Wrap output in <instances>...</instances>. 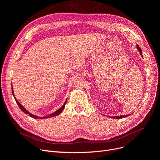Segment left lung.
Segmentation results:
<instances>
[{
  "label": "left lung",
  "instance_id": "1",
  "mask_svg": "<svg viewBox=\"0 0 160 160\" xmlns=\"http://www.w3.org/2000/svg\"><path fill=\"white\" fill-rule=\"evenodd\" d=\"M137 48H138V49L139 50V53H140V55H141V56L142 57H143V55H142V49H140V47H139V45H137ZM131 114H129V115H119V116H112V117H111V118H113V119H122V118H125V117H128V115H130Z\"/></svg>",
  "mask_w": 160,
  "mask_h": 160
}]
</instances>
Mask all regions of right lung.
Instances as JSON below:
<instances>
[{"label":"right lung","mask_w":160,"mask_h":160,"mask_svg":"<svg viewBox=\"0 0 160 160\" xmlns=\"http://www.w3.org/2000/svg\"><path fill=\"white\" fill-rule=\"evenodd\" d=\"M12 95H13V96H14V99H15V101H16V102H17V105H18V107L20 108V109L23 111L24 113H26V114H28V115L30 116V117H31V118H34V119H46V118H52V117H55V116H57V115H59L62 111V110L64 109V108H65V104H66V103H67V99H66V101H65V103H64V105L62 106V107L60 108V109H58L57 111H56L55 112H54V113H51V114H50V115H47V116H45V117H38V116H36V115H32V114H31V113H30L29 112H28V111L23 107V106L20 103H18V101L16 99V98H15V97H14V93H13V89H12Z\"/></svg>","instance_id":"obj_1"}]
</instances>
